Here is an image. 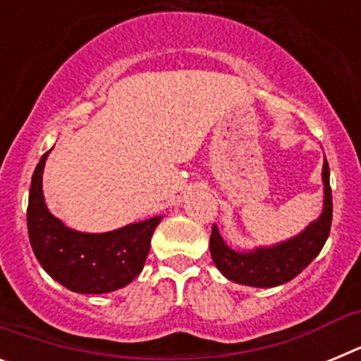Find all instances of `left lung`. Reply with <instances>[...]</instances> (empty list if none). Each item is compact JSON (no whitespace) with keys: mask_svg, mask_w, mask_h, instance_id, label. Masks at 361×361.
<instances>
[{"mask_svg":"<svg viewBox=\"0 0 361 361\" xmlns=\"http://www.w3.org/2000/svg\"><path fill=\"white\" fill-rule=\"evenodd\" d=\"M324 180V209L317 220L296 237L273 245H258L255 250L238 251L229 247L216 224L212 228L209 251L219 271L228 280L251 288H275L300 275L318 257L329 237L333 220V195L329 184L327 159L322 168Z\"/></svg>","mask_w":361,"mask_h":361,"instance_id":"obj_1","label":"left lung"}]
</instances>
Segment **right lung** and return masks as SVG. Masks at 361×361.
<instances>
[{
    "label": "right lung",
    "mask_w": 361,
    "mask_h": 361,
    "mask_svg": "<svg viewBox=\"0 0 361 361\" xmlns=\"http://www.w3.org/2000/svg\"><path fill=\"white\" fill-rule=\"evenodd\" d=\"M49 153L32 175L27 209L28 238L41 267L56 282L81 295H103L128 286L145 267L152 235L162 216L106 233L68 228L44 204L43 170Z\"/></svg>",
    "instance_id": "1"
}]
</instances>
